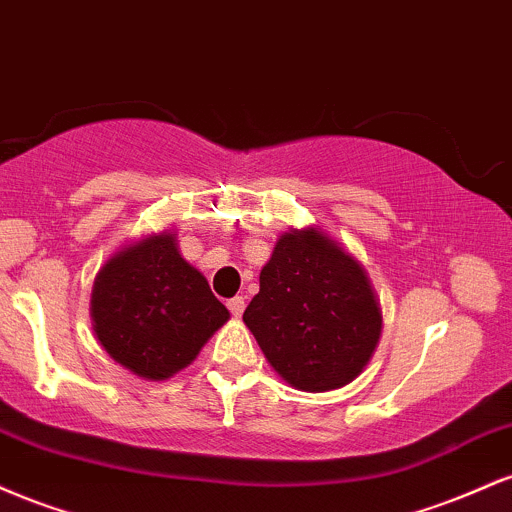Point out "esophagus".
Wrapping results in <instances>:
<instances>
[{
    "label": "esophagus",
    "mask_w": 512,
    "mask_h": 512,
    "mask_svg": "<svg viewBox=\"0 0 512 512\" xmlns=\"http://www.w3.org/2000/svg\"><path fill=\"white\" fill-rule=\"evenodd\" d=\"M228 310H231L233 317L243 315V310H245V298H243V296L231 298V301H228Z\"/></svg>",
    "instance_id": "obj_1"
}]
</instances>
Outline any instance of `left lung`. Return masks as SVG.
<instances>
[{
  "label": "left lung",
  "mask_w": 512,
  "mask_h": 512,
  "mask_svg": "<svg viewBox=\"0 0 512 512\" xmlns=\"http://www.w3.org/2000/svg\"><path fill=\"white\" fill-rule=\"evenodd\" d=\"M243 322L274 373L301 392L349 385L383 334L366 267L317 226L276 238Z\"/></svg>",
  "instance_id": "obj_1"
}]
</instances>
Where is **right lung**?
Instances as JSON below:
<instances>
[{
	"label": "right lung",
	"mask_w": 512,
	"mask_h": 512,
	"mask_svg": "<svg viewBox=\"0 0 512 512\" xmlns=\"http://www.w3.org/2000/svg\"><path fill=\"white\" fill-rule=\"evenodd\" d=\"M228 317L207 276L180 255L173 231L132 240L93 279L98 344L129 373L154 383L190 366Z\"/></svg>",
	"instance_id": "obj_1"
}]
</instances>
